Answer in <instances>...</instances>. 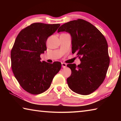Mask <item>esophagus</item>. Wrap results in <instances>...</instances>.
<instances>
[{
    "instance_id": "34e87169",
    "label": "esophagus",
    "mask_w": 121,
    "mask_h": 121,
    "mask_svg": "<svg viewBox=\"0 0 121 121\" xmlns=\"http://www.w3.org/2000/svg\"><path fill=\"white\" fill-rule=\"evenodd\" d=\"M61 65H62V67L63 68H65V67H67V64L65 63H61Z\"/></svg>"
}]
</instances>
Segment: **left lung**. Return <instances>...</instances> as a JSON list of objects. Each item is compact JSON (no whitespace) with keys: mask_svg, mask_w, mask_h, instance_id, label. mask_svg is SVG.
<instances>
[{"mask_svg":"<svg viewBox=\"0 0 121 121\" xmlns=\"http://www.w3.org/2000/svg\"><path fill=\"white\" fill-rule=\"evenodd\" d=\"M70 34L72 53L79 57L81 64H68L71 70L67 79L74 92L88 95L95 91L105 79L109 65L108 44L105 37L93 24L77 19L61 26L58 32Z\"/></svg>","mask_w":121,"mask_h":121,"instance_id":"obj_1","label":"left lung"}]
</instances>
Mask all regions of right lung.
<instances>
[{
  "instance_id": "add662e5",
  "label": "right lung",
  "mask_w": 121,
  "mask_h": 121,
  "mask_svg": "<svg viewBox=\"0 0 121 121\" xmlns=\"http://www.w3.org/2000/svg\"><path fill=\"white\" fill-rule=\"evenodd\" d=\"M60 24L34 23L18 34L11 50V67L14 76L23 89L32 95H39L51 86L61 63L42 61L40 56L46 48V40Z\"/></svg>"
}]
</instances>
